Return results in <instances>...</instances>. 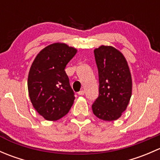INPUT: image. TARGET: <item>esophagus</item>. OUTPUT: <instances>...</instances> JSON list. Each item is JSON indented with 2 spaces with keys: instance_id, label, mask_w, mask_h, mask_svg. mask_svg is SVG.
Listing matches in <instances>:
<instances>
[{
  "instance_id": "esophagus-1",
  "label": "esophagus",
  "mask_w": 160,
  "mask_h": 160,
  "mask_svg": "<svg viewBox=\"0 0 160 160\" xmlns=\"http://www.w3.org/2000/svg\"><path fill=\"white\" fill-rule=\"evenodd\" d=\"M77 93H78V95H80V96H82V95L84 94L85 91L83 90H80V91H79Z\"/></svg>"
}]
</instances>
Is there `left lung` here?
I'll list each match as a JSON object with an SVG mask.
<instances>
[{
    "instance_id": "left-lung-1",
    "label": "left lung",
    "mask_w": 160,
    "mask_h": 160,
    "mask_svg": "<svg viewBox=\"0 0 160 160\" xmlns=\"http://www.w3.org/2000/svg\"><path fill=\"white\" fill-rule=\"evenodd\" d=\"M98 69L99 95L92 104L93 114L104 121H114L122 116L132 96V77L122 52L112 46L94 49Z\"/></svg>"
}]
</instances>
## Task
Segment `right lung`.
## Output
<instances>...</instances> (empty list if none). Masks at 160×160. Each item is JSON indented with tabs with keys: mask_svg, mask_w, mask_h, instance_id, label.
<instances>
[{
	"mask_svg": "<svg viewBox=\"0 0 160 160\" xmlns=\"http://www.w3.org/2000/svg\"><path fill=\"white\" fill-rule=\"evenodd\" d=\"M77 49L63 43H54L37 55L30 68L28 88L31 102L40 115L56 121L70 110L74 99L68 76L67 63Z\"/></svg>",
	"mask_w": 160,
	"mask_h": 160,
	"instance_id": "add662e5",
	"label": "right lung"
}]
</instances>
